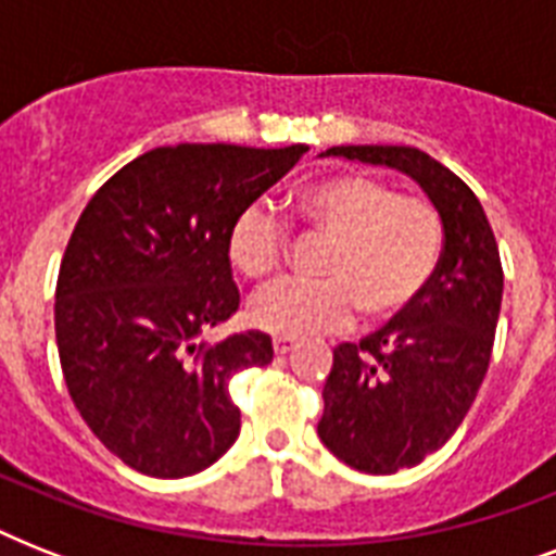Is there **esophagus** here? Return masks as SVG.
<instances>
[{
	"mask_svg": "<svg viewBox=\"0 0 556 556\" xmlns=\"http://www.w3.org/2000/svg\"><path fill=\"white\" fill-rule=\"evenodd\" d=\"M294 346H296L294 338H274V352H277V355H288Z\"/></svg>",
	"mask_w": 556,
	"mask_h": 556,
	"instance_id": "obj_1",
	"label": "esophagus"
}]
</instances>
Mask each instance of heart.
<instances>
[{
    "mask_svg": "<svg viewBox=\"0 0 556 556\" xmlns=\"http://www.w3.org/2000/svg\"><path fill=\"white\" fill-rule=\"evenodd\" d=\"M291 222L329 239L317 282H277L253 296L248 317L277 338H308L366 320H392L430 288L444 256V218L418 195L364 173H334L291 195ZM288 227L251 207L227 233V260L244 279L262 282L282 265Z\"/></svg>",
    "mask_w": 556,
    "mask_h": 556,
    "instance_id": "heart-1",
    "label": "heart"
}]
</instances>
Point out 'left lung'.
I'll return each instance as SVG.
<instances>
[{
    "label": "left lung",
    "mask_w": 556,
    "mask_h": 556,
    "mask_svg": "<svg viewBox=\"0 0 556 556\" xmlns=\"http://www.w3.org/2000/svg\"><path fill=\"white\" fill-rule=\"evenodd\" d=\"M326 155L401 169L444 218V256L430 288L361 343L334 349L317 435L361 473L421 465L465 421L491 364L502 262L473 190L415 147H331Z\"/></svg>",
    "instance_id": "left-lung-1"
}]
</instances>
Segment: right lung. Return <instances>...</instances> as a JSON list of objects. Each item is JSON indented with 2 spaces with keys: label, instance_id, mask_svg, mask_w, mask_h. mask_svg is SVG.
Segmentation results:
<instances>
[{
  "label": "right lung",
  "instance_id": "obj_1",
  "mask_svg": "<svg viewBox=\"0 0 556 556\" xmlns=\"http://www.w3.org/2000/svg\"><path fill=\"white\" fill-rule=\"evenodd\" d=\"M303 152L159 147L77 218L56 277L60 366L83 421L138 473H199L239 435L227 380L268 366L274 346L262 331L204 340L239 308L227 233Z\"/></svg>",
  "mask_w": 556,
  "mask_h": 556
}]
</instances>
